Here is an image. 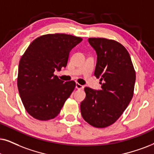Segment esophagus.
Returning a JSON list of instances; mask_svg holds the SVG:
<instances>
[{"instance_id": "obj_1", "label": "esophagus", "mask_w": 154, "mask_h": 154, "mask_svg": "<svg viewBox=\"0 0 154 154\" xmlns=\"http://www.w3.org/2000/svg\"><path fill=\"white\" fill-rule=\"evenodd\" d=\"M76 89H84V86H82V85H80V84H79V83H76Z\"/></svg>"}]
</instances>
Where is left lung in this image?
Returning a JSON list of instances; mask_svg holds the SVG:
<instances>
[{
    "label": "left lung",
    "instance_id": "left-lung-1",
    "mask_svg": "<svg viewBox=\"0 0 154 154\" xmlns=\"http://www.w3.org/2000/svg\"><path fill=\"white\" fill-rule=\"evenodd\" d=\"M97 62L94 75L100 77V90L85 87L86 97L80 104L82 116L97 128L112 125L122 116L134 95L136 72L127 50L106 38H90Z\"/></svg>",
    "mask_w": 154,
    "mask_h": 154
}]
</instances>
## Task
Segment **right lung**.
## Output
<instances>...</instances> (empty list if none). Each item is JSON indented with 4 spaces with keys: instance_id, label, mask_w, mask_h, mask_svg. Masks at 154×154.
Listing matches in <instances>:
<instances>
[{
    "instance_id": "obj_1",
    "label": "right lung",
    "mask_w": 154,
    "mask_h": 154,
    "mask_svg": "<svg viewBox=\"0 0 154 154\" xmlns=\"http://www.w3.org/2000/svg\"><path fill=\"white\" fill-rule=\"evenodd\" d=\"M82 40L72 35H44L31 42L21 57L17 88L25 109L33 118L56 117L75 89V81L64 82L54 72L67 66L69 52Z\"/></svg>"
}]
</instances>
